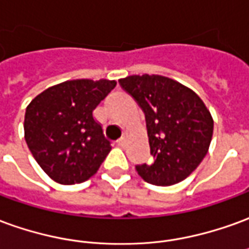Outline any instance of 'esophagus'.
I'll return each instance as SVG.
<instances>
[{
  "mask_svg": "<svg viewBox=\"0 0 249 249\" xmlns=\"http://www.w3.org/2000/svg\"><path fill=\"white\" fill-rule=\"evenodd\" d=\"M125 142H126V139H125V137H121V139L117 140V144H119L120 147H123V145H125Z\"/></svg>",
  "mask_w": 249,
  "mask_h": 249,
  "instance_id": "obj_1",
  "label": "esophagus"
}]
</instances>
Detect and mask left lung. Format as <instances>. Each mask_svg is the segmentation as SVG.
<instances>
[{
  "mask_svg": "<svg viewBox=\"0 0 249 249\" xmlns=\"http://www.w3.org/2000/svg\"><path fill=\"white\" fill-rule=\"evenodd\" d=\"M121 88L145 114L152 161L136 166L145 182L171 186L190 175L208 154L213 119L191 89L161 75H130Z\"/></svg>",
  "mask_w": 249,
  "mask_h": 249,
  "instance_id": "1",
  "label": "left lung"
}]
</instances>
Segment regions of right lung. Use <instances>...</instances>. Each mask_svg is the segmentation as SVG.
<instances>
[{
  "mask_svg": "<svg viewBox=\"0 0 249 249\" xmlns=\"http://www.w3.org/2000/svg\"><path fill=\"white\" fill-rule=\"evenodd\" d=\"M116 81L75 79L48 88L31 101L25 142L43 171L60 185L91 178L110 152V142L93 117Z\"/></svg>",
  "mask_w": 249,
  "mask_h": 249,
  "instance_id": "right-lung-1",
  "label": "right lung"
}]
</instances>
